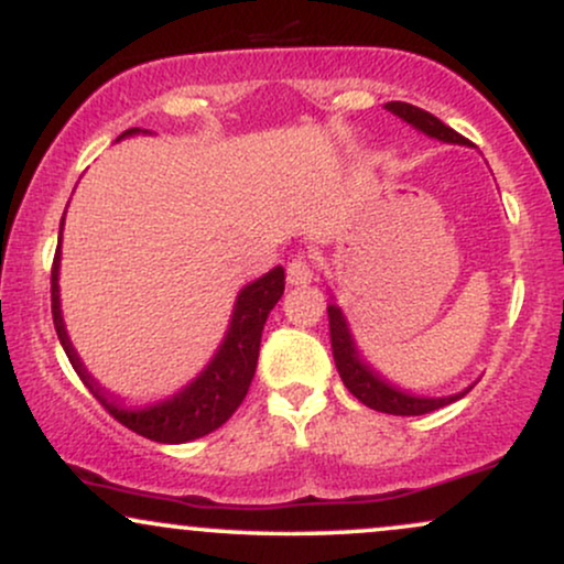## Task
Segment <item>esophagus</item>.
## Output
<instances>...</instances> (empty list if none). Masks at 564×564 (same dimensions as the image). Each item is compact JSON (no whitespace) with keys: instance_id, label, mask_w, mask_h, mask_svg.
<instances>
[{"instance_id":"34e87169","label":"esophagus","mask_w":564,"mask_h":564,"mask_svg":"<svg viewBox=\"0 0 564 564\" xmlns=\"http://www.w3.org/2000/svg\"><path fill=\"white\" fill-rule=\"evenodd\" d=\"M315 275L313 262H310L307 254H294L286 264V281L291 286H302V283H310Z\"/></svg>"}]
</instances>
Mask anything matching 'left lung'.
<instances>
[{
  "label": "left lung",
  "instance_id": "8db88e82",
  "mask_svg": "<svg viewBox=\"0 0 564 564\" xmlns=\"http://www.w3.org/2000/svg\"><path fill=\"white\" fill-rule=\"evenodd\" d=\"M387 111H392L394 116L408 121L411 127H416L419 132L430 134V138H437L443 142H467L456 129H451L448 124L432 116L424 108L411 106V102H387ZM328 328H332V349H334V364L336 371H339L341 381L360 403L373 408V411L381 413H392V416H422V413L437 411V408L453 403V400L464 398V392L451 394V398H416V394H408L398 387L387 384L379 373H373V368H368L364 360H360L358 349H355L352 334H349L345 315L336 304H328Z\"/></svg>",
  "mask_w": 564,
  "mask_h": 564
}]
</instances>
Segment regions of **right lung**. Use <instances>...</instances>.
<instances>
[{"label":"right lung","mask_w":564,"mask_h":564,"mask_svg":"<svg viewBox=\"0 0 564 564\" xmlns=\"http://www.w3.org/2000/svg\"><path fill=\"white\" fill-rule=\"evenodd\" d=\"M134 132H140V129H127L121 138ZM57 268H61V241H57L53 278H50V281H53V321L57 339H61L70 366L79 373L84 387L95 394L97 403L106 408L116 422L124 424L127 430L138 432L142 437L156 440V443H187V440H196L215 432L217 426L228 422L232 413H236V408L243 403L257 371L264 321H268L275 302L281 300L283 289H286V273H283V268H273L270 273H264L262 278H257L254 283L241 289V294H238L236 300V310H232L228 334H225L223 345H219L212 364L200 371V377L196 381H191L183 392L164 400V403L138 408V411H129V408H121L116 403V398H111V394L89 377L87 368L82 366L79 355L70 347L61 315Z\"/></svg>","instance_id":"1"}]
</instances>
